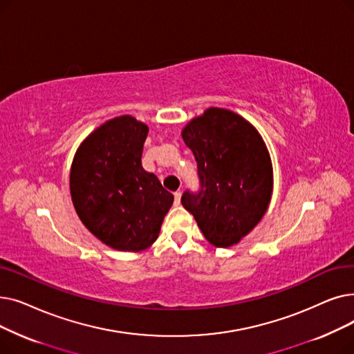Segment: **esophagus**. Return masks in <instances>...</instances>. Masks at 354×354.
I'll use <instances>...</instances> for the list:
<instances>
[{
    "instance_id": "obj_1",
    "label": "esophagus",
    "mask_w": 354,
    "mask_h": 354,
    "mask_svg": "<svg viewBox=\"0 0 354 354\" xmlns=\"http://www.w3.org/2000/svg\"><path fill=\"white\" fill-rule=\"evenodd\" d=\"M180 198H181V193H180V192H176V193H174V205H176V206L180 205Z\"/></svg>"
}]
</instances>
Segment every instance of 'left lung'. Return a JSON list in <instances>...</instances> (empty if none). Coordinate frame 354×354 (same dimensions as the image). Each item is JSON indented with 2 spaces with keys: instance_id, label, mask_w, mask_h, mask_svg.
I'll use <instances>...</instances> for the list:
<instances>
[{
  "instance_id": "left-lung-1",
  "label": "left lung",
  "mask_w": 354,
  "mask_h": 354,
  "mask_svg": "<svg viewBox=\"0 0 354 354\" xmlns=\"http://www.w3.org/2000/svg\"><path fill=\"white\" fill-rule=\"evenodd\" d=\"M197 162L198 190L181 205L214 246L238 243L265 214L272 193V164L258 133L242 116L210 108L183 131Z\"/></svg>"
}]
</instances>
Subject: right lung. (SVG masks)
<instances>
[{
    "label": "right lung",
    "mask_w": 354,
    "mask_h": 354,
    "mask_svg": "<svg viewBox=\"0 0 354 354\" xmlns=\"http://www.w3.org/2000/svg\"><path fill=\"white\" fill-rule=\"evenodd\" d=\"M147 133L148 127L136 118H113L83 141L72 164L77 216L99 241L118 250L153 245L174 200L157 176L142 168Z\"/></svg>",
    "instance_id": "add662e5"
}]
</instances>
